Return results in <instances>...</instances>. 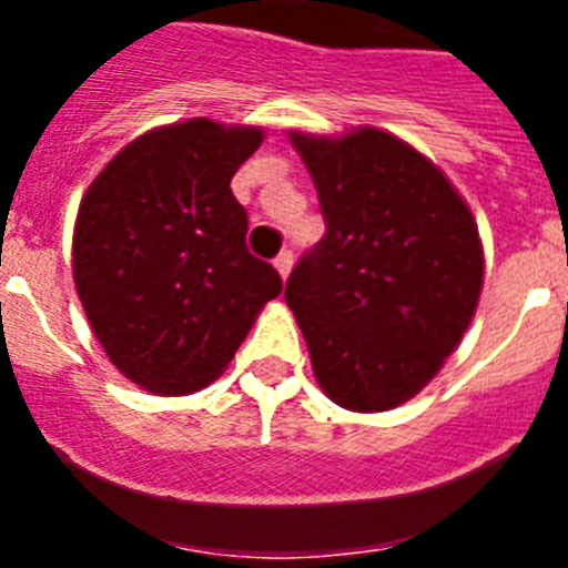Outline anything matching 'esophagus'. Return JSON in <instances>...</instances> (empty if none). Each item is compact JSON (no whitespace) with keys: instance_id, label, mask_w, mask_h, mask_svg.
Listing matches in <instances>:
<instances>
[{"instance_id":"1","label":"esophagus","mask_w":568,"mask_h":568,"mask_svg":"<svg viewBox=\"0 0 568 568\" xmlns=\"http://www.w3.org/2000/svg\"><path fill=\"white\" fill-rule=\"evenodd\" d=\"M275 270L281 273V278H287L290 270H293V250H281L278 255H275Z\"/></svg>"}]
</instances>
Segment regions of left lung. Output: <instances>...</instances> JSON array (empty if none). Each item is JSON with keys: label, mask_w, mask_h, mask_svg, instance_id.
I'll use <instances>...</instances> for the list:
<instances>
[{"label": "left lung", "mask_w": 568, "mask_h": 568, "mask_svg": "<svg viewBox=\"0 0 568 568\" xmlns=\"http://www.w3.org/2000/svg\"><path fill=\"white\" fill-rule=\"evenodd\" d=\"M324 235L287 278L315 378L338 406L384 413L435 378L469 327L484 253L446 175L395 135L293 133Z\"/></svg>", "instance_id": "8db88e82"}]
</instances>
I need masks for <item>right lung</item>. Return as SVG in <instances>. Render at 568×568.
Segmentation results:
<instances>
[{"label": "right lung", "mask_w": 568, "mask_h": 568, "mask_svg": "<svg viewBox=\"0 0 568 568\" xmlns=\"http://www.w3.org/2000/svg\"><path fill=\"white\" fill-rule=\"evenodd\" d=\"M258 144V128L207 119L150 130L84 193L77 293L108 358L150 393L219 378L281 293L273 264L247 250V210L230 190Z\"/></svg>", "instance_id": "add662e5"}]
</instances>
